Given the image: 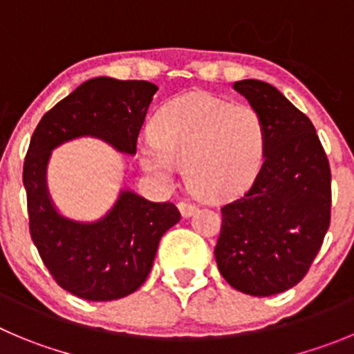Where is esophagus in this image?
<instances>
[{
	"mask_svg": "<svg viewBox=\"0 0 354 354\" xmlns=\"http://www.w3.org/2000/svg\"><path fill=\"white\" fill-rule=\"evenodd\" d=\"M178 209H180L181 216L188 218V216H192V214L196 213L197 207L194 206L192 203H188V201H181V203H178Z\"/></svg>",
	"mask_w": 354,
	"mask_h": 354,
	"instance_id": "1",
	"label": "esophagus"
}]
</instances>
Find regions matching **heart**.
<instances>
[{
  "label": "heart",
  "mask_w": 354,
  "mask_h": 354,
  "mask_svg": "<svg viewBox=\"0 0 354 354\" xmlns=\"http://www.w3.org/2000/svg\"><path fill=\"white\" fill-rule=\"evenodd\" d=\"M150 132L151 140L138 148L143 169L171 181L176 166H185L190 192L207 201L243 192L266 157L267 134L259 111L204 92L167 102Z\"/></svg>",
  "instance_id": "obj_1"
}]
</instances>
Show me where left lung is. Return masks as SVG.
I'll use <instances>...</instances> for the list:
<instances>
[{
	"label": "left lung",
	"instance_id": "1",
	"mask_svg": "<svg viewBox=\"0 0 354 354\" xmlns=\"http://www.w3.org/2000/svg\"><path fill=\"white\" fill-rule=\"evenodd\" d=\"M234 88L266 125V157L246 192L222 207L214 248L220 274L253 297L290 290L307 274L330 225L328 158L313 122L272 85Z\"/></svg>",
	"mask_w": 354,
	"mask_h": 354
}]
</instances>
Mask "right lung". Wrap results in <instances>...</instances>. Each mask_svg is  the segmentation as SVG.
I'll return each instance as SVG.
<instances>
[{
    "label": "right lung",
    "instance_id": "1",
    "mask_svg": "<svg viewBox=\"0 0 354 354\" xmlns=\"http://www.w3.org/2000/svg\"><path fill=\"white\" fill-rule=\"evenodd\" d=\"M157 91L145 80L92 78L43 115L32 132L22 173L29 232L57 285L80 299L106 302L136 292L150 274L160 237L181 216L173 203H151L127 188L95 222L64 216L47 187L52 150L91 136L134 155Z\"/></svg>",
    "mask_w": 354,
    "mask_h": 354
}]
</instances>
